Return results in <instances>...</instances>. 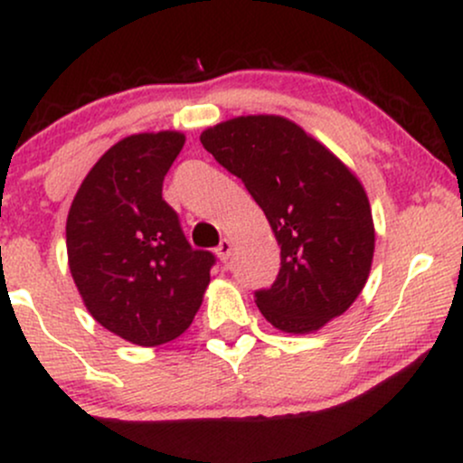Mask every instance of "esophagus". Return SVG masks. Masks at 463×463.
I'll return each mask as SVG.
<instances>
[{
	"label": "esophagus",
	"mask_w": 463,
	"mask_h": 463,
	"mask_svg": "<svg viewBox=\"0 0 463 463\" xmlns=\"http://www.w3.org/2000/svg\"><path fill=\"white\" fill-rule=\"evenodd\" d=\"M231 252H232V241L228 237H224L220 241V246L215 248V254H217V257H220L222 263H226L228 259H231Z\"/></svg>",
	"instance_id": "esophagus-1"
}]
</instances>
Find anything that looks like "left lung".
Wrapping results in <instances>:
<instances>
[{"instance_id":"obj_1","label":"left lung","mask_w":463,"mask_h":463,"mask_svg":"<svg viewBox=\"0 0 463 463\" xmlns=\"http://www.w3.org/2000/svg\"><path fill=\"white\" fill-rule=\"evenodd\" d=\"M200 141L243 180L280 246L274 285L254 294L265 320L307 335L348 311L368 283L376 235L357 174L280 115L232 117Z\"/></svg>"}]
</instances>
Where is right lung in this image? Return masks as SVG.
I'll list each match as a JSON object with an SVG mask.
<instances>
[{"label": "right lung", "instance_id": "right-lung-1", "mask_svg": "<svg viewBox=\"0 0 463 463\" xmlns=\"http://www.w3.org/2000/svg\"><path fill=\"white\" fill-rule=\"evenodd\" d=\"M184 146L178 130L139 132L109 147L67 215L69 272L87 311L137 346H161L194 322L213 254L194 250L163 200Z\"/></svg>", "mask_w": 463, "mask_h": 463}]
</instances>
